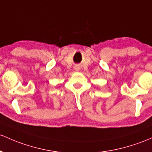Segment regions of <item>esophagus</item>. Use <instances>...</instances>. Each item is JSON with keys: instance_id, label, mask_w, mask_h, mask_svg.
I'll return each instance as SVG.
<instances>
[{"instance_id": "obj_1", "label": "esophagus", "mask_w": 152, "mask_h": 152, "mask_svg": "<svg viewBox=\"0 0 152 152\" xmlns=\"http://www.w3.org/2000/svg\"><path fill=\"white\" fill-rule=\"evenodd\" d=\"M75 70H76V71H78L79 69H78V68H75Z\"/></svg>"}]
</instances>
